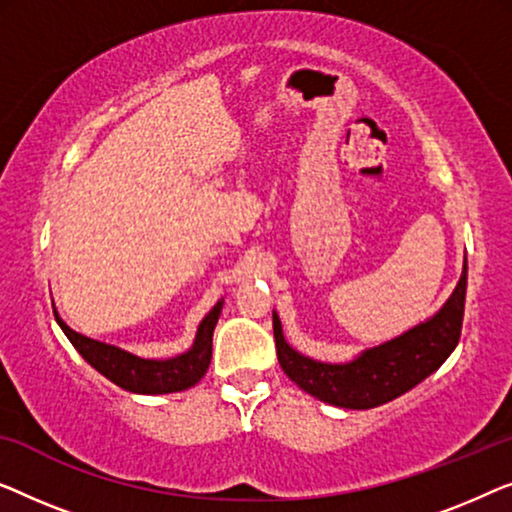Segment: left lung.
I'll use <instances>...</instances> for the list:
<instances>
[{"mask_svg": "<svg viewBox=\"0 0 512 512\" xmlns=\"http://www.w3.org/2000/svg\"><path fill=\"white\" fill-rule=\"evenodd\" d=\"M464 301L466 262L455 292L434 318L392 341L364 350L345 364L318 362L290 348L278 315L273 313V338H276L280 369L301 390L331 406L352 410L383 406L431 376L457 348L462 336Z\"/></svg>", "mask_w": 512, "mask_h": 512, "instance_id": "obj_1", "label": "left lung"}]
</instances>
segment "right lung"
<instances>
[{
	"mask_svg": "<svg viewBox=\"0 0 512 512\" xmlns=\"http://www.w3.org/2000/svg\"><path fill=\"white\" fill-rule=\"evenodd\" d=\"M222 311V301H218L211 308V313L201 320L194 336L192 348L176 355L171 359H143L136 357L132 352L118 348V345H109L95 338L78 334L64 322L55 311L57 325L62 327L64 334L71 341V345L81 352L85 362L92 369H97L104 378H109L122 390L134 394H171L183 392L187 387L197 385L204 373L208 371L213 355V329L218 325Z\"/></svg>",
	"mask_w": 512,
	"mask_h": 512,
	"instance_id": "add662e5",
	"label": "right lung"
}]
</instances>
